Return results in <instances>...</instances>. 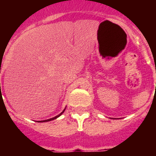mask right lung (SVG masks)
<instances>
[{
	"label": "right lung",
	"instance_id": "obj_1",
	"mask_svg": "<svg viewBox=\"0 0 156 156\" xmlns=\"http://www.w3.org/2000/svg\"><path fill=\"white\" fill-rule=\"evenodd\" d=\"M65 109H66V108H64V110H63V111L62 112L61 114H59V115H57V116H55V117H53V118H51V119H46V120H42V121H38V122H48V121H51V120H53V119H57V118H58L59 117V116H61L62 115V113H63V112L65 111Z\"/></svg>",
	"mask_w": 156,
	"mask_h": 156
}]
</instances>
